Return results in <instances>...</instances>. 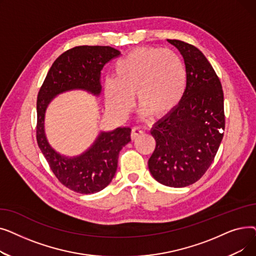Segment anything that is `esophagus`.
Segmentation results:
<instances>
[{"mask_svg": "<svg viewBox=\"0 0 256 256\" xmlns=\"http://www.w3.org/2000/svg\"><path fill=\"white\" fill-rule=\"evenodd\" d=\"M142 132H143V130H142L141 128L135 126V128H132V130L130 137H132V139H135V138H137L139 135H141Z\"/></svg>", "mask_w": 256, "mask_h": 256, "instance_id": "obj_1", "label": "esophagus"}]
</instances>
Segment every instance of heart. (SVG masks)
Listing matches in <instances>:
<instances>
[{"label":"heart","mask_w":256,"mask_h":256,"mask_svg":"<svg viewBox=\"0 0 256 256\" xmlns=\"http://www.w3.org/2000/svg\"><path fill=\"white\" fill-rule=\"evenodd\" d=\"M115 76L104 80L106 106L118 118L126 117L137 94L144 114L162 117L176 106L186 87L182 58L162 48H137L115 63Z\"/></svg>","instance_id":"1"}]
</instances>
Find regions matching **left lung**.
<instances>
[{
  "label": "left lung",
  "instance_id": "8db88e82",
  "mask_svg": "<svg viewBox=\"0 0 256 256\" xmlns=\"http://www.w3.org/2000/svg\"><path fill=\"white\" fill-rule=\"evenodd\" d=\"M182 54L186 87L178 104L154 126L156 150L148 160L154 178L182 188L206 172L219 150L225 128L224 96L220 80L196 46L167 39Z\"/></svg>",
  "mask_w": 256,
  "mask_h": 256
}]
</instances>
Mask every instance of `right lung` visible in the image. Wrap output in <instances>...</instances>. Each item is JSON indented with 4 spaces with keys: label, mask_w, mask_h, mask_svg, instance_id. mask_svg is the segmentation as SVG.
Listing matches in <instances>:
<instances>
[{
    "label": "right lung",
    "mask_w": 256,
    "mask_h": 256,
    "mask_svg": "<svg viewBox=\"0 0 256 256\" xmlns=\"http://www.w3.org/2000/svg\"><path fill=\"white\" fill-rule=\"evenodd\" d=\"M120 52L111 46H80L64 52L50 68L37 96L36 138L40 150L59 182L80 194H93L109 184L117 170L119 152L130 141V128L102 132L85 152L64 156L52 150L44 132L48 104L58 94L80 89L94 96L102 91L100 72Z\"/></svg>",
    "instance_id": "add662e5"
}]
</instances>
